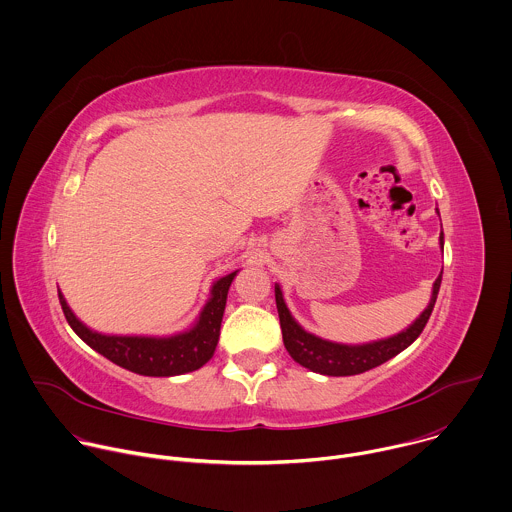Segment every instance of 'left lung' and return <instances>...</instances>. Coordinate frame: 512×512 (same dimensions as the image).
I'll return each mask as SVG.
<instances>
[{
	"label": "left lung",
	"mask_w": 512,
	"mask_h": 512,
	"mask_svg": "<svg viewBox=\"0 0 512 512\" xmlns=\"http://www.w3.org/2000/svg\"><path fill=\"white\" fill-rule=\"evenodd\" d=\"M439 239H441V247H443V231H441ZM441 275H443V271H441ZM441 275L437 277V281L433 285V295H431L429 307L421 312V316L409 328L392 338L362 344V346L334 344V342L322 340L314 334L305 332L291 316L289 308L283 301L281 289L275 287V301H277V310H279L285 348L293 356L295 362H299L301 366H305L312 372L324 374V376H354V374L368 372V370L388 362L402 350H406L409 344L423 332V328L431 316V310L435 307L437 295H439Z\"/></svg>",
	"instance_id": "left-lung-1"
}]
</instances>
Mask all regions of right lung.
Wrapping results in <instances>:
<instances>
[{
    "instance_id": "right-lung-1",
    "label": "right lung",
    "mask_w": 512,
    "mask_h": 512,
    "mask_svg": "<svg viewBox=\"0 0 512 512\" xmlns=\"http://www.w3.org/2000/svg\"><path fill=\"white\" fill-rule=\"evenodd\" d=\"M235 273H229L227 277L219 279L213 285L211 299L202 310L198 324L192 330L170 338L104 336L79 322L71 308L67 307L61 293L59 303L65 312L67 322L79 334V338H83L93 350L103 354L110 362L140 376H180L202 368L213 356V350L219 340L227 291Z\"/></svg>"
}]
</instances>
